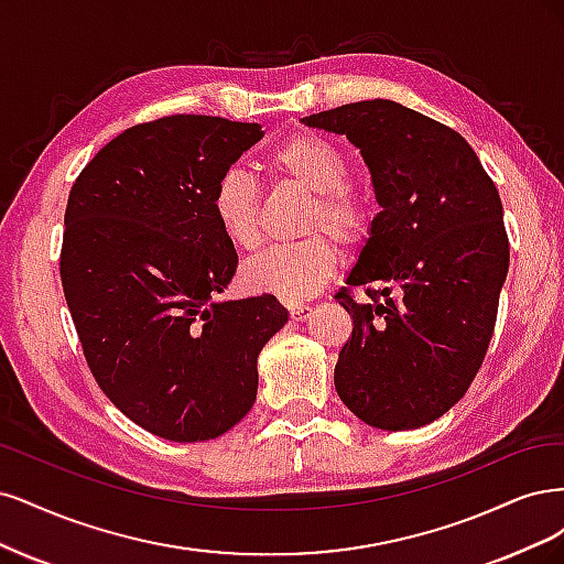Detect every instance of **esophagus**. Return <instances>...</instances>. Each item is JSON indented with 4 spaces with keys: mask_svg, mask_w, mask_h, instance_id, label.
Wrapping results in <instances>:
<instances>
[{
    "mask_svg": "<svg viewBox=\"0 0 564 564\" xmlns=\"http://www.w3.org/2000/svg\"><path fill=\"white\" fill-rule=\"evenodd\" d=\"M288 312H290V318H293V321H306L308 316H312L314 308L304 304V302H290Z\"/></svg>",
    "mask_w": 564,
    "mask_h": 564,
    "instance_id": "1",
    "label": "esophagus"
}]
</instances>
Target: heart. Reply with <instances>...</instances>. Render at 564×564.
Wrapping results in <instances>:
<instances>
[{"instance_id": "obj_1", "label": "heart", "mask_w": 564, "mask_h": 564, "mask_svg": "<svg viewBox=\"0 0 564 564\" xmlns=\"http://www.w3.org/2000/svg\"><path fill=\"white\" fill-rule=\"evenodd\" d=\"M264 169L281 185L308 194L302 220V234L308 236L250 260L241 271V281L256 293L297 302L318 293L337 271L339 248L330 234L347 246L366 243L375 227V206L366 194L349 185L347 156L316 133H297L276 144L267 154ZM210 210L229 246L236 250L258 248L260 202L248 173L227 169L217 177Z\"/></svg>"}]
</instances>
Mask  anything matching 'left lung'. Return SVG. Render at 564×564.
Masks as SVG:
<instances>
[{
	"label": "left lung",
	"mask_w": 564,
	"mask_h": 564,
	"mask_svg": "<svg viewBox=\"0 0 564 564\" xmlns=\"http://www.w3.org/2000/svg\"><path fill=\"white\" fill-rule=\"evenodd\" d=\"M304 123L356 144L381 206L335 295L354 318L335 389L375 429H420L468 391L492 339L511 258L499 192L457 131L401 102H349Z\"/></svg>",
	"instance_id": "8db88e82"
}]
</instances>
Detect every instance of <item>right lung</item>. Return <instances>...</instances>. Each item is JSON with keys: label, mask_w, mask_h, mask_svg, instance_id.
Instances as JSON below:
<instances>
[{"label": "right lung", "mask_w": 564, "mask_h": 564, "mask_svg": "<svg viewBox=\"0 0 564 564\" xmlns=\"http://www.w3.org/2000/svg\"><path fill=\"white\" fill-rule=\"evenodd\" d=\"M264 135L260 123L171 115L131 126L69 189L65 302L88 370L131 422L175 443L210 441L258 395V356L288 321L274 295L223 302L234 246L213 187Z\"/></svg>", "instance_id": "add662e5"}]
</instances>
